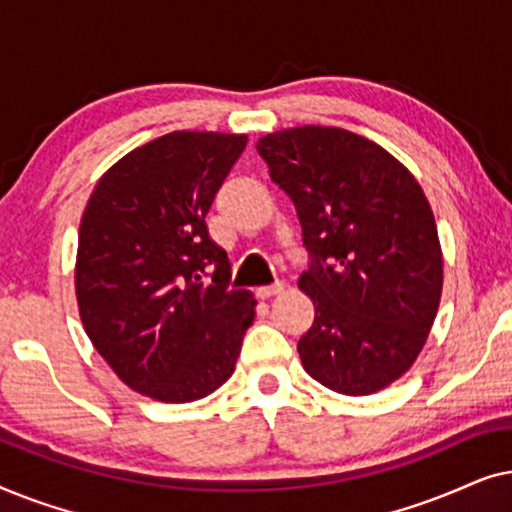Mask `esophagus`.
I'll use <instances>...</instances> for the list:
<instances>
[{
    "mask_svg": "<svg viewBox=\"0 0 512 512\" xmlns=\"http://www.w3.org/2000/svg\"><path fill=\"white\" fill-rule=\"evenodd\" d=\"M284 291V284H272V286H261V289L256 291V296L258 298H263V300H268V298H272V296H279V293Z\"/></svg>",
    "mask_w": 512,
    "mask_h": 512,
    "instance_id": "obj_1",
    "label": "esophagus"
}]
</instances>
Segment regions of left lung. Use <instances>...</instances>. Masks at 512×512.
Returning <instances> with one entry per match:
<instances>
[{"label":"left lung","instance_id":"8db88e82","mask_svg":"<svg viewBox=\"0 0 512 512\" xmlns=\"http://www.w3.org/2000/svg\"><path fill=\"white\" fill-rule=\"evenodd\" d=\"M296 205L314 324L298 342L307 375L345 396L387 389L417 361L443 293L431 205L408 167L342 128L300 125L256 144Z\"/></svg>","mask_w":512,"mask_h":512}]
</instances>
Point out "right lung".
Instances as JSON below:
<instances>
[{"label":"right lung","instance_id":"1","mask_svg":"<svg viewBox=\"0 0 512 512\" xmlns=\"http://www.w3.org/2000/svg\"><path fill=\"white\" fill-rule=\"evenodd\" d=\"M244 146L247 135L174 130L111 165L83 209L81 324L118 380L153 401L214 394L254 324V293L228 291V254L205 226Z\"/></svg>","mask_w":512,"mask_h":512}]
</instances>
